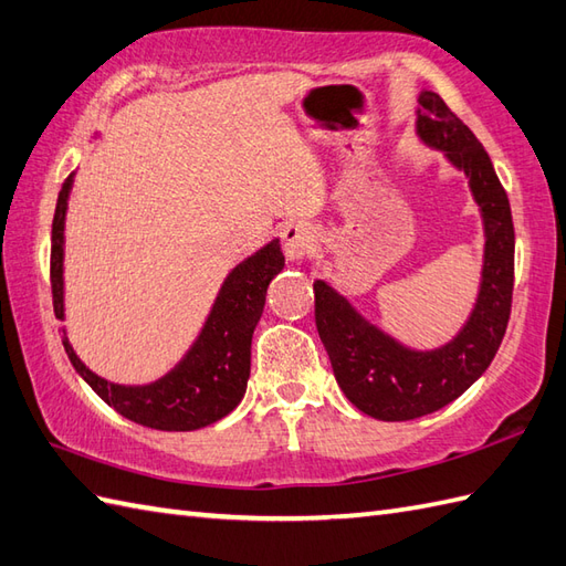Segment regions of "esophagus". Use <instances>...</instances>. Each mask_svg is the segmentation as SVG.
<instances>
[{"label":"esophagus","instance_id":"34e87169","mask_svg":"<svg viewBox=\"0 0 566 566\" xmlns=\"http://www.w3.org/2000/svg\"><path fill=\"white\" fill-rule=\"evenodd\" d=\"M317 247V237L305 222H291L283 230V251L291 261L305 259Z\"/></svg>","mask_w":566,"mask_h":566}]
</instances>
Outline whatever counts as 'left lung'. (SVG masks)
I'll return each mask as SVG.
<instances>
[{"mask_svg":"<svg viewBox=\"0 0 566 566\" xmlns=\"http://www.w3.org/2000/svg\"><path fill=\"white\" fill-rule=\"evenodd\" d=\"M417 135L468 177L484 224L482 281L474 307L448 344L419 350L368 322L326 281H315V322L334 378L354 407L380 421L443 409L482 378L506 334L513 295L511 206L482 143L436 92L423 90Z\"/></svg>","mask_w":566,"mask_h":566,"instance_id":"left-lung-1","label":"left lung"}]
</instances>
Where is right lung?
<instances>
[{
	"label": "right lung",
	"mask_w": 566,
	"mask_h": 566,
	"mask_svg": "<svg viewBox=\"0 0 566 566\" xmlns=\"http://www.w3.org/2000/svg\"><path fill=\"white\" fill-rule=\"evenodd\" d=\"M74 174L60 188L53 237H50V285H53L55 317L65 319V216ZM285 266L281 242L271 240L228 273L216 303L210 307L203 329L186 356L159 380L147 385H118L98 378L74 354L67 338L62 346L84 382L120 417L147 429L196 431L220 421L240 405L247 392L251 368V336L266 305V291L275 273Z\"/></svg>",
	"instance_id": "add662e5"
}]
</instances>
